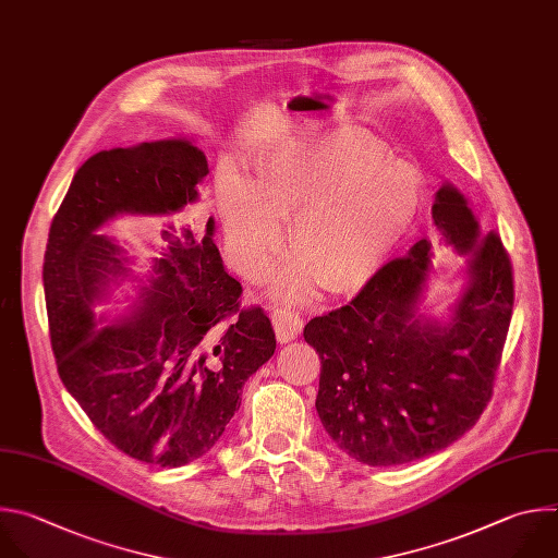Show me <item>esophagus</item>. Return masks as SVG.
I'll return each instance as SVG.
<instances>
[{
    "label": "esophagus",
    "instance_id": "obj_1",
    "mask_svg": "<svg viewBox=\"0 0 558 558\" xmlns=\"http://www.w3.org/2000/svg\"><path fill=\"white\" fill-rule=\"evenodd\" d=\"M272 325H275V333L279 343H290L294 341L301 329H303V318L294 312V310H275L272 314Z\"/></svg>",
    "mask_w": 558,
    "mask_h": 558
}]
</instances>
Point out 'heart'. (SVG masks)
Listing matches in <instances>:
<instances>
[{
  "mask_svg": "<svg viewBox=\"0 0 558 558\" xmlns=\"http://www.w3.org/2000/svg\"><path fill=\"white\" fill-rule=\"evenodd\" d=\"M415 169L374 141L303 138L272 149L253 182L225 171L217 182L233 257L259 279L283 248L281 225L299 259L272 281L281 301H305L323 283L331 294L365 286L400 246L422 208Z\"/></svg>",
  "mask_w": 558,
  "mask_h": 558,
  "instance_id": "1",
  "label": "heart"
}]
</instances>
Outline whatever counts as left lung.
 <instances>
[{
	"instance_id": "obj_1",
	"label": "left lung",
	"mask_w": 558,
	"mask_h": 558,
	"mask_svg": "<svg viewBox=\"0 0 558 558\" xmlns=\"http://www.w3.org/2000/svg\"><path fill=\"white\" fill-rule=\"evenodd\" d=\"M441 244L469 255L447 279V314L426 310L430 242L383 266L350 305L312 318L320 359L316 413L327 435L367 466H398L447 449L482 415L510 327L512 266L482 235L464 193L444 182L430 206Z\"/></svg>"
}]
</instances>
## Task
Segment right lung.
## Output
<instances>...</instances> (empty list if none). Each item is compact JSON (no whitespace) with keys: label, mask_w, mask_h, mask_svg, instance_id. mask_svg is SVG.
Returning <instances> with one entry per match:
<instances>
[{"label":"right lung","mask_w":558,"mask_h":558,"mask_svg":"<svg viewBox=\"0 0 558 558\" xmlns=\"http://www.w3.org/2000/svg\"><path fill=\"white\" fill-rule=\"evenodd\" d=\"M206 173V156L189 138L94 154L72 178L44 257L61 383L117 449L160 469L215 447L244 383L277 348L264 310L240 307L242 283L213 242L215 219L197 233L182 215L199 199ZM121 214L153 219L143 274L129 268L124 247L97 233ZM102 300L129 307L96 315Z\"/></svg>","instance_id":"add662e5"}]
</instances>
